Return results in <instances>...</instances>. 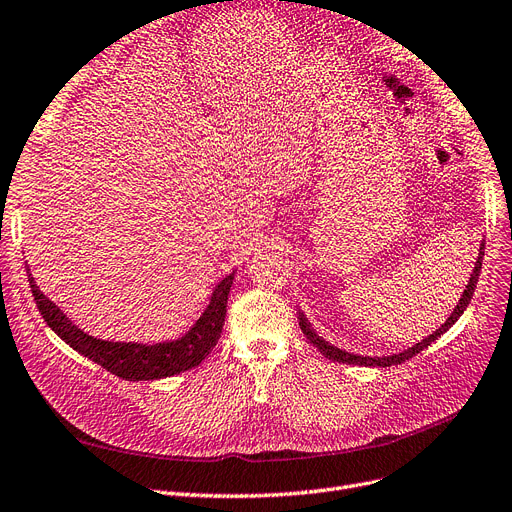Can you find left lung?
<instances>
[{"label": "left lung", "mask_w": 512, "mask_h": 512, "mask_svg": "<svg viewBox=\"0 0 512 512\" xmlns=\"http://www.w3.org/2000/svg\"><path fill=\"white\" fill-rule=\"evenodd\" d=\"M483 254H485V241L481 243V248H479V256H477V262H475V269H473V275H470V279H468V285H466V290H464V294H462V298L458 300V304H456V309L452 311V315L447 317V321L439 327V330L435 332V334H431L428 338H424V340H420L418 344H414L412 349H405L403 353H397V355H388V357H361V355H353V353H346V351H340L338 346H334V344H330V342H325L321 336H317V332L313 330L311 327V323H309V319L304 317V313H298V325H300V330H302V334L306 336V340H309L313 346H317L319 349V353L325 357V359H332V361H338V363H351V365H374V367H388V365H399V363H403V361H407V359H412L414 355H418L420 351H424L426 346H431V342H435L443 332H447L449 327H452L458 319H460V315L464 313V309L468 306V302H470V298H473V294H475V288H477V281H479V273H481V262H483Z\"/></svg>", "instance_id": "left-lung-1"}]
</instances>
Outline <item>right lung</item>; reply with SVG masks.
<instances>
[{
    "label": "right lung",
    "mask_w": 512,
    "mask_h": 512,
    "mask_svg": "<svg viewBox=\"0 0 512 512\" xmlns=\"http://www.w3.org/2000/svg\"><path fill=\"white\" fill-rule=\"evenodd\" d=\"M235 279V271L224 277L210 296L206 311L195 321L191 330L180 336L178 340H168L159 344H138V342H109L84 334L77 325L69 321V317L58 309V306L37 288V283L29 275V285L35 298L39 313L44 321L63 338L71 349L88 357L90 361L105 367L107 372L124 378V380H159L180 372H187L197 367L203 359L210 355L216 346L224 315H227V300L231 285Z\"/></svg>",
    "instance_id": "1"
}]
</instances>
